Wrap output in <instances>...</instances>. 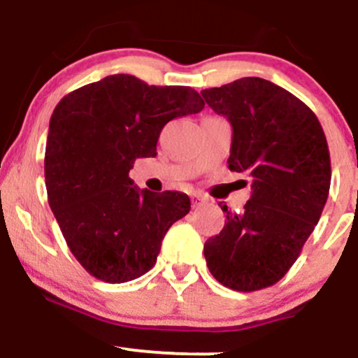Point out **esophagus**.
Wrapping results in <instances>:
<instances>
[{"label":"esophagus","instance_id":"obj_1","mask_svg":"<svg viewBox=\"0 0 358 358\" xmlns=\"http://www.w3.org/2000/svg\"><path fill=\"white\" fill-rule=\"evenodd\" d=\"M191 203H192V208H194V209L203 208L204 204H208V197L203 196V194H194L191 197Z\"/></svg>","mask_w":358,"mask_h":358}]
</instances>
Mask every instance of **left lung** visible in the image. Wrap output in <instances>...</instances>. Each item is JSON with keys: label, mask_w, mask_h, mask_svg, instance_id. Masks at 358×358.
Returning <instances> with one entry per match:
<instances>
[{"label": "left lung", "mask_w": 358, "mask_h": 358, "mask_svg": "<svg viewBox=\"0 0 358 358\" xmlns=\"http://www.w3.org/2000/svg\"><path fill=\"white\" fill-rule=\"evenodd\" d=\"M201 95L233 127L229 169L253 179L241 213L221 206L228 221L206 241V263L236 292L271 287L296 262L325 208L331 180L325 134L300 99L264 78H239Z\"/></svg>", "instance_id": "8db88e82"}]
</instances>
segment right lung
Here are the masks:
<instances>
[{
  "label": "right lung",
  "instance_id": "right-lung-1",
  "mask_svg": "<svg viewBox=\"0 0 358 358\" xmlns=\"http://www.w3.org/2000/svg\"><path fill=\"white\" fill-rule=\"evenodd\" d=\"M203 108L194 88L147 85L125 73L80 87L55 107L45 150L48 203L92 276L125 283L157 262L164 236L191 201L178 191H141L129 172L136 159L157 155L167 122Z\"/></svg>",
  "mask_w": 358,
  "mask_h": 358
}]
</instances>
